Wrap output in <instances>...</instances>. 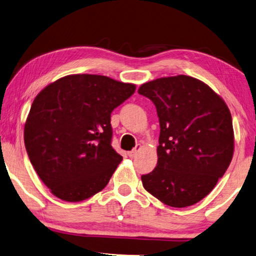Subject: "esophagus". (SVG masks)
Here are the masks:
<instances>
[{"label":"esophagus","instance_id":"1","mask_svg":"<svg viewBox=\"0 0 256 256\" xmlns=\"http://www.w3.org/2000/svg\"><path fill=\"white\" fill-rule=\"evenodd\" d=\"M140 148H142V146H140V144H137L135 148H132V151H129V152H128V156H130V158H134V156H136V153L140 150Z\"/></svg>","mask_w":256,"mask_h":256}]
</instances>
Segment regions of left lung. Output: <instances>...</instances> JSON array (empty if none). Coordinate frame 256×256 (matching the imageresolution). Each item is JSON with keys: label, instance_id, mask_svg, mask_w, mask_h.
<instances>
[{"label": "left lung", "instance_id": "1", "mask_svg": "<svg viewBox=\"0 0 256 256\" xmlns=\"http://www.w3.org/2000/svg\"><path fill=\"white\" fill-rule=\"evenodd\" d=\"M138 94L156 105L160 124L158 162L142 175L143 186L161 202L192 206L213 190L232 160V118L226 102L198 78H160Z\"/></svg>", "mask_w": 256, "mask_h": 256}]
</instances>
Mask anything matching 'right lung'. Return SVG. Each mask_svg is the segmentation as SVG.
Returning a JSON list of instances; mask_svg holds the SVG:
<instances>
[{
    "instance_id": "right-lung-1",
    "label": "right lung",
    "mask_w": 256,
    "mask_h": 256,
    "mask_svg": "<svg viewBox=\"0 0 256 256\" xmlns=\"http://www.w3.org/2000/svg\"><path fill=\"white\" fill-rule=\"evenodd\" d=\"M136 86L72 74L38 92L24 129L27 154L51 194L68 202L103 190L122 156L112 148L111 113Z\"/></svg>"
}]
</instances>
